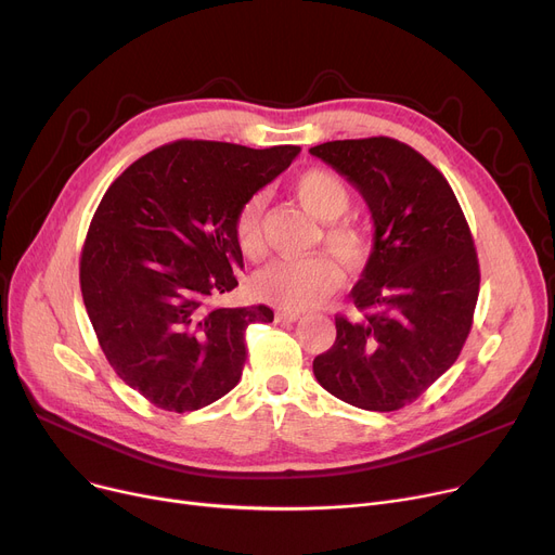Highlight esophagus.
I'll list each match as a JSON object with an SVG mask.
<instances>
[{"mask_svg": "<svg viewBox=\"0 0 555 555\" xmlns=\"http://www.w3.org/2000/svg\"><path fill=\"white\" fill-rule=\"evenodd\" d=\"M299 319H301V314H299V312H293V310H279V312H276V322L293 324V322H299Z\"/></svg>", "mask_w": 555, "mask_h": 555, "instance_id": "esophagus-1", "label": "esophagus"}]
</instances>
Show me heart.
<instances>
[{
	"mask_svg": "<svg viewBox=\"0 0 555 555\" xmlns=\"http://www.w3.org/2000/svg\"><path fill=\"white\" fill-rule=\"evenodd\" d=\"M295 197L301 207L324 222L328 249L348 268H358L369 254V238L364 229L353 222H333L351 207L353 195L337 172L326 168L304 170L293 184ZM262 195H251L243 202L236 214V243L245 256H258L262 249L260 236ZM339 270L326 256L310 258H281L270 262L254 276V295L287 310H304L326 299L339 285Z\"/></svg>",
	"mask_w": 555,
	"mask_h": 555,
	"instance_id": "b5f03b06",
	"label": "heart"
}]
</instances>
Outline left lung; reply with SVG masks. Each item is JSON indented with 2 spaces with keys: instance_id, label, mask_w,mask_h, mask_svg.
Here are the masks:
<instances>
[{
  "instance_id": "8db88e82",
  "label": "left lung",
  "mask_w": 555,
  "mask_h": 555,
  "mask_svg": "<svg viewBox=\"0 0 555 555\" xmlns=\"http://www.w3.org/2000/svg\"><path fill=\"white\" fill-rule=\"evenodd\" d=\"M364 197L373 249L351 299L358 319L335 317L337 337L317 356V383L366 412L414 402L456 362L473 328L479 262L448 180L389 137L310 149Z\"/></svg>"
}]
</instances>
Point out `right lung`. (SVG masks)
Masks as SVG:
<instances>
[{"label": "right lung", "instance_id": "right-lung-1", "mask_svg": "<svg viewBox=\"0 0 555 555\" xmlns=\"http://www.w3.org/2000/svg\"><path fill=\"white\" fill-rule=\"evenodd\" d=\"M301 153L175 141L105 191L80 254V293L121 380L166 412H195L238 385L245 331L268 306L220 308L238 285L236 214Z\"/></svg>", "mask_w": 555, "mask_h": 555}]
</instances>
